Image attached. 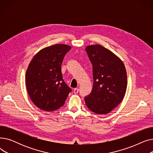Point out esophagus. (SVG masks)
I'll return each mask as SVG.
<instances>
[{"instance_id": "esophagus-1", "label": "esophagus", "mask_w": 153, "mask_h": 153, "mask_svg": "<svg viewBox=\"0 0 153 153\" xmlns=\"http://www.w3.org/2000/svg\"><path fill=\"white\" fill-rule=\"evenodd\" d=\"M78 92H79V89H77V88H75V89H74V93L76 94L78 93Z\"/></svg>"}]
</instances>
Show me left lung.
<instances>
[{
	"instance_id": "obj_1",
	"label": "left lung",
	"mask_w": 153,
	"mask_h": 153,
	"mask_svg": "<svg viewBox=\"0 0 153 153\" xmlns=\"http://www.w3.org/2000/svg\"><path fill=\"white\" fill-rule=\"evenodd\" d=\"M85 51L92 64L94 84L85 97L87 107L94 113L110 112L122 101L127 87V76L122 61L100 45L87 46Z\"/></svg>"
}]
</instances>
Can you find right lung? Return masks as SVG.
<instances>
[{
  "label": "right lung",
  "instance_id": "right-lung-1",
  "mask_svg": "<svg viewBox=\"0 0 153 153\" xmlns=\"http://www.w3.org/2000/svg\"><path fill=\"white\" fill-rule=\"evenodd\" d=\"M71 47L56 44L40 50L26 72V85L31 100L39 108L51 111L62 107L71 89L64 81L61 64Z\"/></svg>",
  "mask_w": 153,
  "mask_h": 153
}]
</instances>
